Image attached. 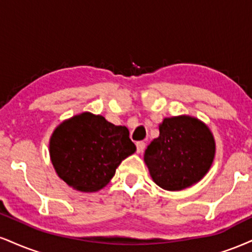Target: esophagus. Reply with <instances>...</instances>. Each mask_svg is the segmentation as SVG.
Returning <instances> with one entry per match:
<instances>
[{
    "label": "esophagus",
    "instance_id": "esophagus-1",
    "mask_svg": "<svg viewBox=\"0 0 252 252\" xmlns=\"http://www.w3.org/2000/svg\"><path fill=\"white\" fill-rule=\"evenodd\" d=\"M136 148H137V153L142 154L145 149V143L144 142H137V143H136Z\"/></svg>",
    "mask_w": 252,
    "mask_h": 252
}]
</instances>
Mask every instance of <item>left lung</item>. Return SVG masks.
I'll return each mask as SVG.
<instances>
[{"mask_svg":"<svg viewBox=\"0 0 252 252\" xmlns=\"http://www.w3.org/2000/svg\"><path fill=\"white\" fill-rule=\"evenodd\" d=\"M215 150V138L207 124L182 115L163 120L159 136L145 150L144 162L157 186L178 191L207 175Z\"/></svg>","mask_w":252,"mask_h":252,"instance_id":"1","label":"left lung"}]
</instances>
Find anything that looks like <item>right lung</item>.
Wrapping results in <instances>:
<instances>
[{"instance_id":"add662e5","label":"right lung","mask_w":252,"mask_h":252,"mask_svg":"<svg viewBox=\"0 0 252 252\" xmlns=\"http://www.w3.org/2000/svg\"><path fill=\"white\" fill-rule=\"evenodd\" d=\"M135 151L126 126H114L92 113L63 121L49 142L50 159L59 177L82 192L103 189L121 162Z\"/></svg>"}]
</instances>
